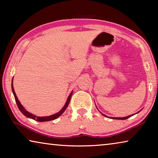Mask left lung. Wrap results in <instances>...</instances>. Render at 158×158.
<instances>
[{"label": "left lung", "instance_id": "8db88e82", "mask_svg": "<svg viewBox=\"0 0 158 158\" xmlns=\"http://www.w3.org/2000/svg\"><path fill=\"white\" fill-rule=\"evenodd\" d=\"M97 109H98V108H97ZM140 111H141V110H140L139 111H138L137 114H138L139 112H140ZM100 113H101V112H100ZM101 114H102L104 116H105V117H107V118H111V119H116V120H125V119L128 118H130V117H131V116H132L133 115L136 114H132V115H130V116H125V117H118H118H108L107 116H106L105 114H103L102 113H101Z\"/></svg>", "mask_w": 158, "mask_h": 158}]
</instances>
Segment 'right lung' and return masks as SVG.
<instances>
[{
	"instance_id": "right-lung-1",
	"label": "right lung",
	"mask_w": 158,
	"mask_h": 158,
	"mask_svg": "<svg viewBox=\"0 0 158 158\" xmlns=\"http://www.w3.org/2000/svg\"><path fill=\"white\" fill-rule=\"evenodd\" d=\"M12 93L13 94H14L15 96V101L16 102H17V105L18 106V108L19 109L20 111L22 113L23 115L26 117L29 118H31V119H33L35 121H39V122H45V121H53V120H55L58 118V117H59L60 115H62L63 114V112L65 111V109L68 107V105H69V101H70V99L72 97V95H73V92L72 91L70 93H69V95L68 96V99H67V101L65 104V105H64L63 107L61 109V110L60 111H58V113L55 114H53V115H51V116H37L35 115H33L30 112H28L27 110H26V109L23 107L21 105V102H19V100H18V98L17 97V95H16V93L15 92V90H14V87H13V78L12 80Z\"/></svg>"
}]
</instances>
